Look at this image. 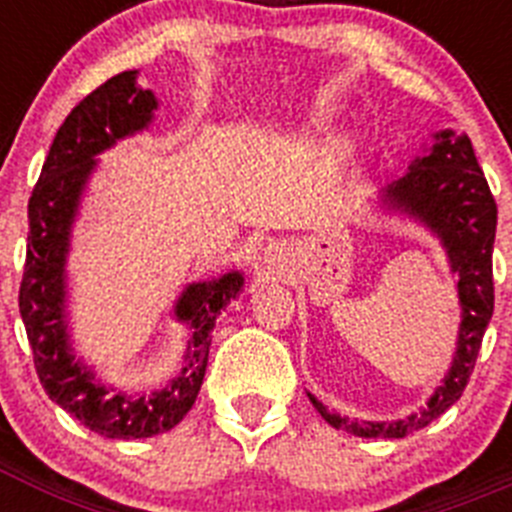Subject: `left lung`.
<instances>
[{"mask_svg": "<svg viewBox=\"0 0 512 512\" xmlns=\"http://www.w3.org/2000/svg\"><path fill=\"white\" fill-rule=\"evenodd\" d=\"M428 156L418 158L400 182L387 189L392 205L405 207L441 235L454 271H459V297L464 320L459 330L454 364L431 397L428 408L397 423H359L328 413L315 397L312 405L341 431L364 438H402L420 431L423 425L454 405L477 364L479 346L495 310V282H492V243L497 230V205L474 156L472 140L443 130Z\"/></svg>", "mask_w": 512, "mask_h": 512, "instance_id": "left-lung-1", "label": "left lung"}]
</instances>
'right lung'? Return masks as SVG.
I'll return each mask as SVG.
<instances>
[{
  "mask_svg": "<svg viewBox=\"0 0 512 512\" xmlns=\"http://www.w3.org/2000/svg\"><path fill=\"white\" fill-rule=\"evenodd\" d=\"M156 99L135 87V71H122L76 104L58 128L27 202V253L20 282V315L43 390L84 428L104 438H148L174 428L200 395L217 312L238 295L243 277L225 274L215 282L187 287L176 315L192 325L187 366L171 387L151 397L112 395L76 364L63 323V261L69 228L94 156L117 138L146 128Z\"/></svg>",
  "mask_w": 512,
  "mask_h": 512,
  "instance_id": "right-lung-1",
  "label": "right lung"
}]
</instances>
